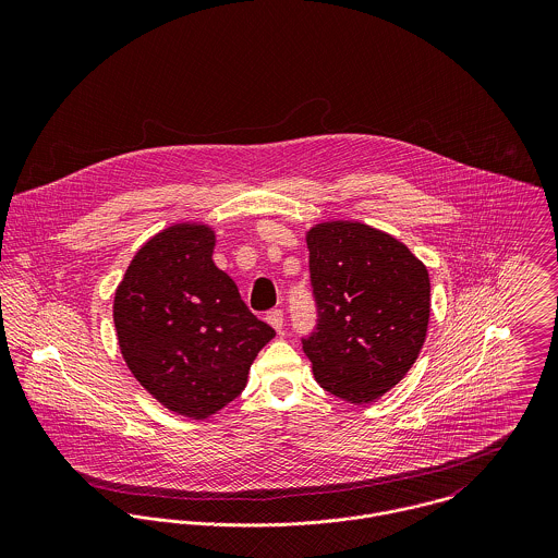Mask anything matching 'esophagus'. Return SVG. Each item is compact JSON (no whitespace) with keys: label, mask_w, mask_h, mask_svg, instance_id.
Here are the masks:
<instances>
[{"label":"esophagus","mask_w":558,"mask_h":558,"mask_svg":"<svg viewBox=\"0 0 558 558\" xmlns=\"http://www.w3.org/2000/svg\"><path fill=\"white\" fill-rule=\"evenodd\" d=\"M266 322H268L277 332H281V330H283V312H281V310L268 312V314H266Z\"/></svg>","instance_id":"esophagus-1"}]
</instances>
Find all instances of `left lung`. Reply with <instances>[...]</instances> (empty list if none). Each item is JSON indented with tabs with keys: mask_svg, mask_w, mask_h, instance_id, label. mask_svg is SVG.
Wrapping results in <instances>:
<instances>
[{
	"mask_svg": "<svg viewBox=\"0 0 558 558\" xmlns=\"http://www.w3.org/2000/svg\"><path fill=\"white\" fill-rule=\"evenodd\" d=\"M305 240L319 316L303 341L314 376L350 403L383 398L425 343L427 268L396 236L361 221H322Z\"/></svg>",
	"mask_w": 558,
	"mask_h": 558,
	"instance_id": "1",
	"label": "left lung"
}]
</instances>
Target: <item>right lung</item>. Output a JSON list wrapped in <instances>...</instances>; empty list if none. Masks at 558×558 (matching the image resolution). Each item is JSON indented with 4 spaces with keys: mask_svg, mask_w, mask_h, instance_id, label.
<instances>
[{
    "mask_svg": "<svg viewBox=\"0 0 558 558\" xmlns=\"http://www.w3.org/2000/svg\"><path fill=\"white\" fill-rule=\"evenodd\" d=\"M208 223H173L133 255L113 296L122 359L167 410L208 418L239 398L275 330L215 259Z\"/></svg>",
    "mask_w": 558,
    "mask_h": 558,
    "instance_id": "right-lung-1",
    "label": "right lung"
}]
</instances>
